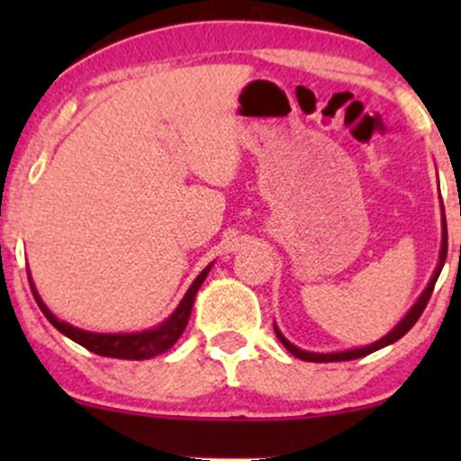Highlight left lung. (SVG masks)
<instances>
[{"mask_svg": "<svg viewBox=\"0 0 461 461\" xmlns=\"http://www.w3.org/2000/svg\"><path fill=\"white\" fill-rule=\"evenodd\" d=\"M442 210H444V208H442ZM447 240H448V236H447V219H444V214H442V247H440V262H438L436 273H433L431 282L427 284L425 293H422L420 297H418V301L414 303V308H411L410 312H407L405 319L401 321L399 325H396L393 331L385 333V336L382 338V340L373 342V345L362 347V348H351V351H338V353H312V351H303V348L294 347L293 342L285 340V338L282 336V331H279V330H277V325H275V333H277L279 342H282V345H284L285 348H288V351L293 353L294 357L305 359V362H347V359H357V357H364V356H368V353L377 351V348H384V347L393 345V342L399 340V338H403L405 333L410 331L411 327L416 325V321L420 319V314H422V312H425L427 303H429V297H431V293H433V285H436L438 277H440V271H442V267H444V260H447V247H448V242H447Z\"/></svg>", "mask_w": 461, "mask_h": 461, "instance_id": "obj_1", "label": "left lung"}]
</instances>
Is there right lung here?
Segmentation results:
<instances>
[{
	"label": "right lung",
	"instance_id": "1",
	"mask_svg": "<svg viewBox=\"0 0 461 461\" xmlns=\"http://www.w3.org/2000/svg\"><path fill=\"white\" fill-rule=\"evenodd\" d=\"M210 268H212V264L205 267L203 271L197 275V279H194L193 285H190L188 293L184 294L182 303L177 305L176 312H173L167 321L160 322L158 327H153V330L139 331V333H95V331L77 330V327L56 319V316L47 310L43 299L39 297L32 279H30V285H32V293H34L36 303H39V308L43 310L47 321H50L58 331L65 333L67 338H71L73 342H77V345L88 348V351L97 353V356L119 357V359H149V357L160 356L164 351H168V348L179 340V336H182L184 330H186L190 312H193L194 294H197V290L201 288V284H203V279L208 277Z\"/></svg>",
	"mask_w": 461,
	"mask_h": 461
}]
</instances>
